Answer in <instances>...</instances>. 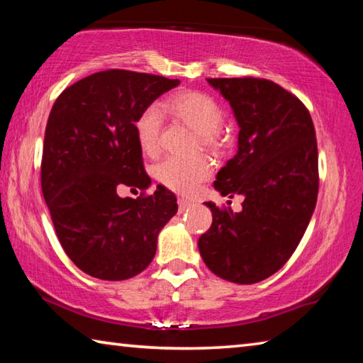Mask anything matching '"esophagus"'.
I'll use <instances>...</instances> for the list:
<instances>
[{
  "instance_id": "obj_1",
  "label": "esophagus",
  "mask_w": 363,
  "mask_h": 363,
  "mask_svg": "<svg viewBox=\"0 0 363 363\" xmlns=\"http://www.w3.org/2000/svg\"><path fill=\"white\" fill-rule=\"evenodd\" d=\"M177 205H179V213H184V211H189L190 208L194 206V203L192 201H187V200H184V199H179L177 200Z\"/></svg>"
}]
</instances>
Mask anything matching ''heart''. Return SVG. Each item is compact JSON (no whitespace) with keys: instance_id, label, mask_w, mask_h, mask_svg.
I'll list each match as a JSON object with an SVG mask.
<instances>
[{"instance_id":"obj_1","label":"heart","mask_w":363,"mask_h":363,"mask_svg":"<svg viewBox=\"0 0 363 363\" xmlns=\"http://www.w3.org/2000/svg\"><path fill=\"white\" fill-rule=\"evenodd\" d=\"M163 108L174 118L186 123L199 136V143L216 150L223 145L219 128L223 125L224 112L211 96L186 91L168 99ZM163 118L157 106L145 107L134 121V133L140 149L147 155H155L160 145ZM211 176V164L205 157H168L155 167V177L164 187L177 194L190 195Z\"/></svg>"}]
</instances>
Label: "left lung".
I'll use <instances>...</instances> for the list:
<instances>
[{
	"mask_svg": "<svg viewBox=\"0 0 363 363\" xmlns=\"http://www.w3.org/2000/svg\"><path fill=\"white\" fill-rule=\"evenodd\" d=\"M230 104L238 131L235 157L219 169L214 189L243 195L242 211L213 201L210 230L199 238L205 264L233 284H257L290 259L314 213L318 153L304 104L259 78H208Z\"/></svg>",
	"mask_w": 363,
	"mask_h": 363,
	"instance_id": "obj_1",
	"label": "left lung"
}]
</instances>
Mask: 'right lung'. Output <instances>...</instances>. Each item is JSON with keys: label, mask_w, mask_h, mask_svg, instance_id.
I'll use <instances>...</instances> for the list:
<instances>
[{"label": "right lung", "mask_w": 363, "mask_h": 363, "mask_svg": "<svg viewBox=\"0 0 363 363\" xmlns=\"http://www.w3.org/2000/svg\"><path fill=\"white\" fill-rule=\"evenodd\" d=\"M179 79L106 70L79 79L54 102L41 162L43 196L67 256L91 277L131 279L152 262L160 230L177 213L176 195L147 190L134 121Z\"/></svg>", "instance_id": "add662e5"}]
</instances>
